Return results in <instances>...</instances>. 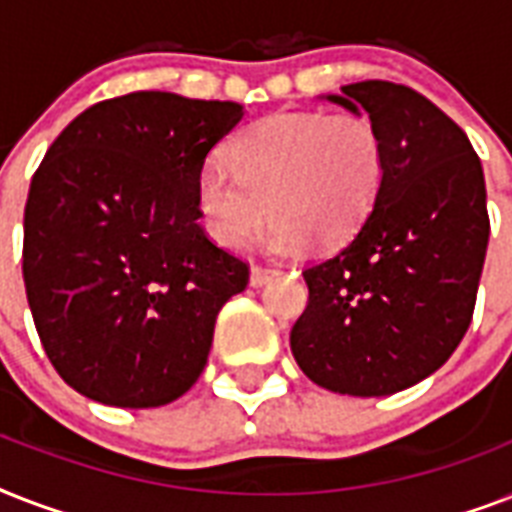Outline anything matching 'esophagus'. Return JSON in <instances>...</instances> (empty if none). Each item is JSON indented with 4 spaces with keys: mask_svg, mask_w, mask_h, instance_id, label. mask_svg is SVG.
Segmentation results:
<instances>
[{
    "mask_svg": "<svg viewBox=\"0 0 512 512\" xmlns=\"http://www.w3.org/2000/svg\"><path fill=\"white\" fill-rule=\"evenodd\" d=\"M276 276H279V271L263 268V265H255V268L249 271V284H252V287H265V284L276 279Z\"/></svg>",
    "mask_w": 512,
    "mask_h": 512,
    "instance_id": "1",
    "label": "esophagus"
}]
</instances>
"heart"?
<instances>
[{"mask_svg": "<svg viewBox=\"0 0 512 512\" xmlns=\"http://www.w3.org/2000/svg\"><path fill=\"white\" fill-rule=\"evenodd\" d=\"M231 162L209 159L196 175V207L217 244L239 249L271 212L268 247L292 255L316 241L337 247L380 199L388 151L361 114L276 111L231 143Z\"/></svg>", "mask_w": 512, "mask_h": 512, "instance_id": "obj_1", "label": "heart"}]
</instances>
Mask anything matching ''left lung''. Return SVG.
Segmentation results:
<instances>
[{
	"instance_id": "8db88e82",
	"label": "left lung",
	"mask_w": 512,
	"mask_h": 512,
	"mask_svg": "<svg viewBox=\"0 0 512 512\" xmlns=\"http://www.w3.org/2000/svg\"><path fill=\"white\" fill-rule=\"evenodd\" d=\"M327 100L369 114L388 172L348 244L303 271L308 305L289 345L321 388L390 396L441 369L468 332L489 244L484 170L412 87L369 79Z\"/></svg>"
}]
</instances>
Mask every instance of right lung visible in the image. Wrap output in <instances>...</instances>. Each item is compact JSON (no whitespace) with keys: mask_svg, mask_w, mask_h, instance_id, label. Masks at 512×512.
<instances>
[{"mask_svg":"<svg viewBox=\"0 0 512 512\" xmlns=\"http://www.w3.org/2000/svg\"><path fill=\"white\" fill-rule=\"evenodd\" d=\"M241 116L231 100L130 92L47 148L23 212V281L44 353L82 396L164 406L204 372L249 265L199 225L196 175Z\"/></svg>","mask_w":512,"mask_h":512,"instance_id":"obj_1","label":"right lung"}]
</instances>
